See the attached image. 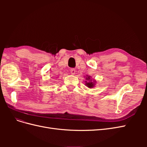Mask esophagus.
I'll use <instances>...</instances> for the list:
<instances>
[{"label":"esophagus","mask_w":147,"mask_h":147,"mask_svg":"<svg viewBox=\"0 0 147 147\" xmlns=\"http://www.w3.org/2000/svg\"><path fill=\"white\" fill-rule=\"evenodd\" d=\"M70 73L72 75H74L75 74V69H70Z\"/></svg>","instance_id":"34e87169"}]
</instances>
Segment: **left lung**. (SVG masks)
<instances>
[{
	"label": "left lung",
	"mask_w": 147,
	"mask_h": 147,
	"mask_svg": "<svg viewBox=\"0 0 147 147\" xmlns=\"http://www.w3.org/2000/svg\"><path fill=\"white\" fill-rule=\"evenodd\" d=\"M86 79H87V80H88L89 82H86V85L88 88H92V87H94V83H93V82H92L91 80V78H90V77L88 76V77H86Z\"/></svg>",
	"instance_id": "left-lung-1"
}]
</instances>
